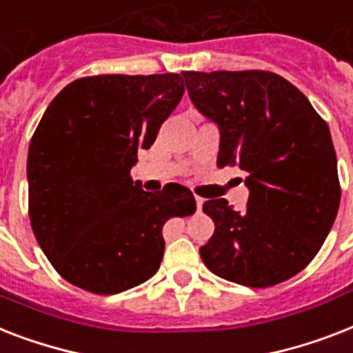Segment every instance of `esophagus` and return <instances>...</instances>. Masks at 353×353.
Segmentation results:
<instances>
[{
	"mask_svg": "<svg viewBox=\"0 0 353 353\" xmlns=\"http://www.w3.org/2000/svg\"><path fill=\"white\" fill-rule=\"evenodd\" d=\"M196 206H197V212L201 210V206H203V199H201V197L196 196Z\"/></svg>",
	"mask_w": 353,
	"mask_h": 353,
	"instance_id": "esophagus-1",
	"label": "esophagus"
}]
</instances>
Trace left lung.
I'll list each match as a JSON object with an SVG mask.
<instances>
[{"label": "left lung", "instance_id": "8db88e82", "mask_svg": "<svg viewBox=\"0 0 353 353\" xmlns=\"http://www.w3.org/2000/svg\"><path fill=\"white\" fill-rule=\"evenodd\" d=\"M183 79L194 107L219 128L217 167L243 170L250 192L245 210L223 197L203 205L216 225L199 248L203 263L252 288L290 279L316 257L339 210L330 128L274 72H183Z\"/></svg>", "mask_w": 353, "mask_h": 353}]
</instances>
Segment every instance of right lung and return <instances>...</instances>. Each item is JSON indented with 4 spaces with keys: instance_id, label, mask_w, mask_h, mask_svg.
<instances>
[{
    "instance_id": "obj_1",
    "label": "right lung",
    "mask_w": 353,
    "mask_h": 353,
    "mask_svg": "<svg viewBox=\"0 0 353 353\" xmlns=\"http://www.w3.org/2000/svg\"><path fill=\"white\" fill-rule=\"evenodd\" d=\"M183 92L179 74L81 77L45 110L28 147V216L68 283L101 296L141 285L161 265L163 225L196 212L185 186L152 194L130 177Z\"/></svg>"
}]
</instances>
